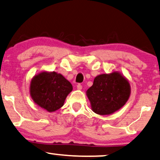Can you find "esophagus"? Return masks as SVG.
<instances>
[{"instance_id": "1", "label": "esophagus", "mask_w": 160, "mask_h": 160, "mask_svg": "<svg viewBox=\"0 0 160 160\" xmlns=\"http://www.w3.org/2000/svg\"><path fill=\"white\" fill-rule=\"evenodd\" d=\"M82 88V85L80 84V83H78V85H77V88H78V90H81Z\"/></svg>"}]
</instances>
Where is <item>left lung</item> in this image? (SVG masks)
Here are the masks:
<instances>
[{"mask_svg":"<svg viewBox=\"0 0 160 160\" xmlns=\"http://www.w3.org/2000/svg\"><path fill=\"white\" fill-rule=\"evenodd\" d=\"M86 93L95 113L109 115L126 104L130 95V86L124 77L114 72L96 77Z\"/></svg>","mask_w":160,"mask_h":160,"instance_id":"1","label":"left lung"}]
</instances>
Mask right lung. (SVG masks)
Segmentation results:
<instances>
[{
    "label": "right lung",
    "mask_w": 160,
    "mask_h": 160,
    "mask_svg": "<svg viewBox=\"0 0 160 160\" xmlns=\"http://www.w3.org/2000/svg\"><path fill=\"white\" fill-rule=\"evenodd\" d=\"M72 86L61 74L43 72L32 79L30 92L33 102L39 107L53 112L63 105Z\"/></svg>",
    "instance_id": "add662e5"
}]
</instances>
